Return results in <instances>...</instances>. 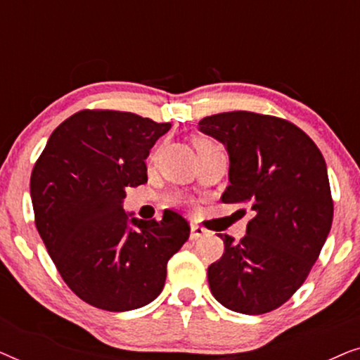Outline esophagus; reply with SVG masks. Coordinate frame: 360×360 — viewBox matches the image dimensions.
Segmentation results:
<instances>
[{
	"label": "esophagus",
	"mask_w": 360,
	"mask_h": 360,
	"mask_svg": "<svg viewBox=\"0 0 360 360\" xmlns=\"http://www.w3.org/2000/svg\"><path fill=\"white\" fill-rule=\"evenodd\" d=\"M206 234V229L201 228V226L198 224H191V231H190V239L191 240H196L200 238H203V236Z\"/></svg>",
	"instance_id": "1"
}]
</instances>
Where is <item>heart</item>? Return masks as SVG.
<instances>
[{
	"instance_id": "b5f03b06",
	"label": "heart",
	"mask_w": 360,
	"mask_h": 360,
	"mask_svg": "<svg viewBox=\"0 0 360 360\" xmlns=\"http://www.w3.org/2000/svg\"><path fill=\"white\" fill-rule=\"evenodd\" d=\"M195 147H196V150H210V149H213V146L210 144L208 141H205V139H198L195 142Z\"/></svg>"
}]
</instances>
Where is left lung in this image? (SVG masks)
<instances>
[{"label": "left lung", "instance_id": "8db88e82", "mask_svg": "<svg viewBox=\"0 0 360 360\" xmlns=\"http://www.w3.org/2000/svg\"><path fill=\"white\" fill-rule=\"evenodd\" d=\"M198 126L229 155L223 203L255 211L239 243L219 234L224 254L208 267L210 290L233 311L269 313L302 287L326 243L333 224L326 162L300 127L275 116L229 111Z\"/></svg>", "mask_w": 360, "mask_h": 360}]
</instances>
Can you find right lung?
Here are the masks:
<instances>
[{
    "instance_id": "add662e5",
    "label": "right lung",
    "mask_w": 360,
    "mask_h": 360,
    "mask_svg": "<svg viewBox=\"0 0 360 360\" xmlns=\"http://www.w3.org/2000/svg\"><path fill=\"white\" fill-rule=\"evenodd\" d=\"M124 111H80L49 137L31 175L36 228L77 297L131 311L159 297L167 262L190 236L174 211L162 221L126 213L127 186L147 181L146 159L170 129Z\"/></svg>"
}]
</instances>
